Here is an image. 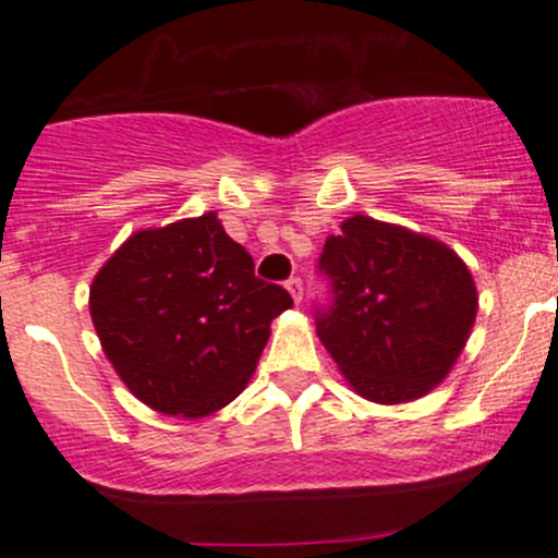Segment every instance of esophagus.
<instances>
[{"label":"esophagus","mask_w":558,"mask_h":558,"mask_svg":"<svg viewBox=\"0 0 558 558\" xmlns=\"http://www.w3.org/2000/svg\"><path fill=\"white\" fill-rule=\"evenodd\" d=\"M286 289H289V294L294 296V302H302V280L300 278L286 280Z\"/></svg>","instance_id":"34e87169"}]
</instances>
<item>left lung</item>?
<instances>
[{
    "instance_id": "1",
    "label": "left lung",
    "mask_w": 558,
    "mask_h": 558,
    "mask_svg": "<svg viewBox=\"0 0 558 558\" xmlns=\"http://www.w3.org/2000/svg\"><path fill=\"white\" fill-rule=\"evenodd\" d=\"M331 280L318 337L359 397L402 404L453 369L477 315V289L459 253L399 223L353 216L326 238Z\"/></svg>"
}]
</instances>
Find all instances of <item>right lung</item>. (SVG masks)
Masks as SVG:
<instances>
[{"mask_svg": "<svg viewBox=\"0 0 558 558\" xmlns=\"http://www.w3.org/2000/svg\"><path fill=\"white\" fill-rule=\"evenodd\" d=\"M294 300L253 275L216 213L140 229L94 275L107 362L150 410L205 418L247 386L269 324Z\"/></svg>", "mask_w": 558, "mask_h": 558, "instance_id": "1", "label": "right lung"}]
</instances>
